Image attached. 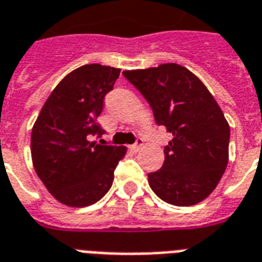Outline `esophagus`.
Here are the masks:
<instances>
[{"label": "esophagus", "mask_w": 262, "mask_h": 262, "mask_svg": "<svg viewBox=\"0 0 262 262\" xmlns=\"http://www.w3.org/2000/svg\"><path fill=\"white\" fill-rule=\"evenodd\" d=\"M142 146H143V141H142V139H137V143L133 144V146H129V148H131L134 152H138L142 148Z\"/></svg>", "instance_id": "34e87169"}]
</instances>
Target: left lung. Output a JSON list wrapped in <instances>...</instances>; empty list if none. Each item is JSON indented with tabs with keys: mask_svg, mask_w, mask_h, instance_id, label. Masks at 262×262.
<instances>
[{
	"mask_svg": "<svg viewBox=\"0 0 262 262\" xmlns=\"http://www.w3.org/2000/svg\"><path fill=\"white\" fill-rule=\"evenodd\" d=\"M123 74L147 100L157 124L173 135L164 150L162 167L147 174L152 192L173 206L203 202L229 162L230 125L214 96L177 63Z\"/></svg>",
	"mask_w": 262,
	"mask_h": 262,
	"instance_id": "obj_1",
	"label": "left lung"
}]
</instances>
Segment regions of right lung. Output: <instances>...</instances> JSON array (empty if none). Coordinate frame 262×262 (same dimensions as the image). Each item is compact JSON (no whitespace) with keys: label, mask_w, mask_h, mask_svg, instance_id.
Returning a JSON list of instances; mask_svg holds the SVG:
<instances>
[{"label":"right lung","mask_w":262,"mask_h":262,"mask_svg":"<svg viewBox=\"0 0 262 262\" xmlns=\"http://www.w3.org/2000/svg\"><path fill=\"white\" fill-rule=\"evenodd\" d=\"M119 75L120 69L98 63L75 69L51 92L33 124V167L64 206L98 202L112 187L115 167L127 152L124 146L92 141L104 134L96 119Z\"/></svg>","instance_id":"add662e5"}]
</instances>
